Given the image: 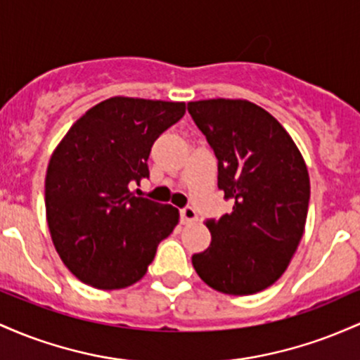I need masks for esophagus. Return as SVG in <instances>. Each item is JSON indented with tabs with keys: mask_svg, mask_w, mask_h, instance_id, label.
<instances>
[{
	"mask_svg": "<svg viewBox=\"0 0 360 360\" xmlns=\"http://www.w3.org/2000/svg\"><path fill=\"white\" fill-rule=\"evenodd\" d=\"M197 219V212L195 209L192 207V205H185V207L180 209V221L184 224H188V223H193V221Z\"/></svg>",
	"mask_w": 360,
	"mask_h": 360,
	"instance_id": "obj_1",
	"label": "esophagus"
}]
</instances>
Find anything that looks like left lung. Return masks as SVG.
<instances>
[{"mask_svg": "<svg viewBox=\"0 0 360 360\" xmlns=\"http://www.w3.org/2000/svg\"><path fill=\"white\" fill-rule=\"evenodd\" d=\"M187 108L217 158V187L233 200L231 212L205 221L211 245L192 265L219 292H260L284 274L301 241L308 168L285 129L255 103L216 98Z\"/></svg>", "mask_w": 360, "mask_h": 360, "instance_id": "8db88e82", "label": "left lung"}]
</instances>
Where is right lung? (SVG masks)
Listing matches in <instances>:
<instances>
[{"label":"right lung","mask_w":360,"mask_h":360,"mask_svg":"<svg viewBox=\"0 0 360 360\" xmlns=\"http://www.w3.org/2000/svg\"><path fill=\"white\" fill-rule=\"evenodd\" d=\"M185 103L114 96L76 120L51 156L46 212L52 243L72 276L91 288L132 285L179 223V209L136 197L149 179L153 144Z\"/></svg>","instance_id":"add662e5"}]
</instances>
